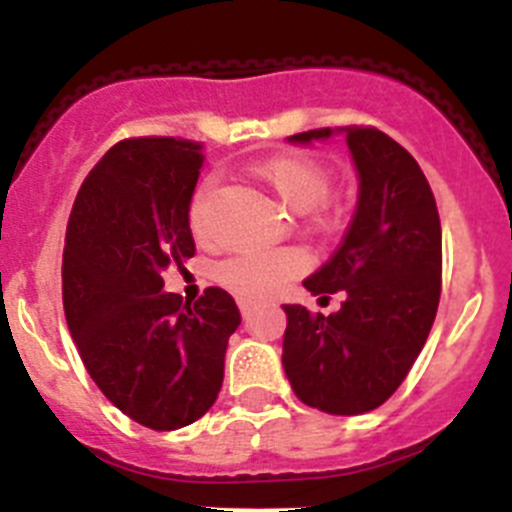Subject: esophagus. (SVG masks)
<instances>
[{
	"mask_svg": "<svg viewBox=\"0 0 512 512\" xmlns=\"http://www.w3.org/2000/svg\"><path fill=\"white\" fill-rule=\"evenodd\" d=\"M253 305H256V302H251V300H238V307H241L243 318H248V312L253 310Z\"/></svg>",
	"mask_w": 512,
	"mask_h": 512,
	"instance_id": "obj_1",
	"label": "esophagus"
}]
</instances>
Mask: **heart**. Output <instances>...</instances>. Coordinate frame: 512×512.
I'll return each instance as SVG.
<instances>
[{
	"mask_svg": "<svg viewBox=\"0 0 512 512\" xmlns=\"http://www.w3.org/2000/svg\"><path fill=\"white\" fill-rule=\"evenodd\" d=\"M253 174L277 194L287 210L295 215H305L315 207L323 205L330 194V171L320 161L305 156V153H289V156H274L269 161H261ZM215 200V182H202L194 192L192 207H189V225H192L197 238H207V220H210V207ZM320 225L325 220L320 217ZM305 269V259L300 251L282 248V251H259L243 253L235 259L225 261L217 271V279L241 295L243 300H261V297L277 292L289 277H295Z\"/></svg>",
	"mask_w": 512,
	"mask_h": 512,
	"instance_id": "b5f03b06",
	"label": "heart"
}]
</instances>
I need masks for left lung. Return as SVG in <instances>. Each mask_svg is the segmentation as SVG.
<instances>
[{"instance_id":"left-lung-1","label":"left lung","mask_w":512,"mask_h":512,"mask_svg":"<svg viewBox=\"0 0 512 512\" xmlns=\"http://www.w3.org/2000/svg\"><path fill=\"white\" fill-rule=\"evenodd\" d=\"M330 138L346 140L359 197L338 251L302 287L312 295L341 289L343 302L330 315L282 305V366L305 405L361 415L400 387L431 333L441 297V220L418 161L382 130L323 128L287 140L310 146Z\"/></svg>"}]
</instances>
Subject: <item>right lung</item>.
Here are the masks:
<instances>
[{
	"instance_id": "right-lung-1",
	"label": "right lung",
	"mask_w": 512,
	"mask_h": 512,
	"mask_svg": "<svg viewBox=\"0 0 512 512\" xmlns=\"http://www.w3.org/2000/svg\"><path fill=\"white\" fill-rule=\"evenodd\" d=\"M202 161L189 140H122L89 171L66 228L71 338L104 397L153 431L184 428L212 408L241 325L225 289H205L194 305L164 292L161 274L194 256L189 205Z\"/></svg>"
}]
</instances>
